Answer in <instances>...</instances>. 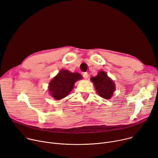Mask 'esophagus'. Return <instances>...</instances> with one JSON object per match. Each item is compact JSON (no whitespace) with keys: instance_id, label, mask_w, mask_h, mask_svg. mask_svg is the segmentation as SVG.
Returning a JSON list of instances; mask_svg holds the SVG:
<instances>
[{"instance_id":"34e87169","label":"esophagus","mask_w":158,"mask_h":158,"mask_svg":"<svg viewBox=\"0 0 158 158\" xmlns=\"http://www.w3.org/2000/svg\"><path fill=\"white\" fill-rule=\"evenodd\" d=\"M83 77L85 79H88L89 78V75L88 73H85L83 74Z\"/></svg>"}]
</instances>
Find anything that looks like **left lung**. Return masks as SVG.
<instances>
[{
	"label": "left lung",
	"instance_id": "obj_1",
	"mask_svg": "<svg viewBox=\"0 0 158 158\" xmlns=\"http://www.w3.org/2000/svg\"><path fill=\"white\" fill-rule=\"evenodd\" d=\"M93 81L98 94L106 99H110L115 91V84L104 71H100L95 77L90 79Z\"/></svg>",
	"mask_w": 158,
	"mask_h": 158
}]
</instances>
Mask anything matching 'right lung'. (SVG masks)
<instances>
[{"label":"right lung","instance_id":"1","mask_svg":"<svg viewBox=\"0 0 158 158\" xmlns=\"http://www.w3.org/2000/svg\"><path fill=\"white\" fill-rule=\"evenodd\" d=\"M81 79L82 76L77 73L61 70L49 83L50 94L56 100L62 99L69 94L75 82Z\"/></svg>","mask_w":158,"mask_h":158}]
</instances>
